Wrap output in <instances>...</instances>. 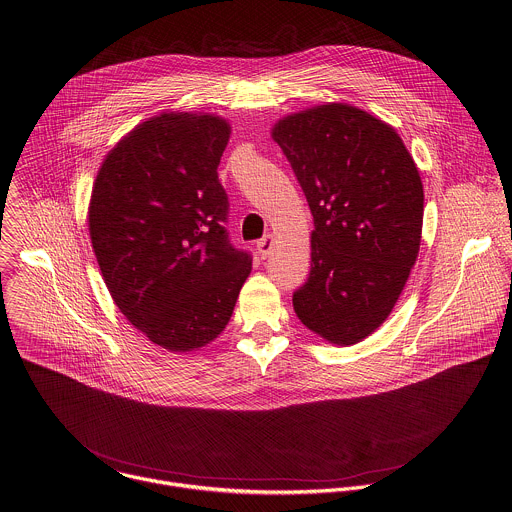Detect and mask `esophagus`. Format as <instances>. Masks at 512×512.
I'll use <instances>...</instances> for the list:
<instances>
[{"label": "esophagus", "mask_w": 512, "mask_h": 512, "mask_svg": "<svg viewBox=\"0 0 512 512\" xmlns=\"http://www.w3.org/2000/svg\"><path fill=\"white\" fill-rule=\"evenodd\" d=\"M273 245H275V237H273V235H267V237L259 239V241H257V251H259V255H261L263 259L269 257Z\"/></svg>", "instance_id": "34e87169"}]
</instances>
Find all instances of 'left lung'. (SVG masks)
<instances>
[{
  "instance_id": "1",
  "label": "left lung",
  "mask_w": 512,
  "mask_h": 512,
  "mask_svg": "<svg viewBox=\"0 0 512 512\" xmlns=\"http://www.w3.org/2000/svg\"><path fill=\"white\" fill-rule=\"evenodd\" d=\"M314 219L310 273L293 295L301 322L330 344L370 336L398 303L419 253L423 186L400 134L344 103L273 126Z\"/></svg>"
}]
</instances>
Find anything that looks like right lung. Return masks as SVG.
Wrapping results in <instances>:
<instances>
[{"label":"right lung","mask_w":512,"mask_h":512,"mask_svg":"<svg viewBox=\"0 0 512 512\" xmlns=\"http://www.w3.org/2000/svg\"><path fill=\"white\" fill-rule=\"evenodd\" d=\"M229 134L215 114L162 112L106 154L93 186L89 233L108 293L170 352L215 340L251 273L223 227L217 166Z\"/></svg>","instance_id":"1"}]
</instances>
